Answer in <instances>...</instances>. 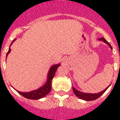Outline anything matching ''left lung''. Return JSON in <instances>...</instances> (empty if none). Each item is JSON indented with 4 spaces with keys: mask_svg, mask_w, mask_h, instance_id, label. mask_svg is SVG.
Returning <instances> with one entry per match:
<instances>
[{
    "mask_svg": "<svg viewBox=\"0 0 120 120\" xmlns=\"http://www.w3.org/2000/svg\"><path fill=\"white\" fill-rule=\"evenodd\" d=\"M99 40H101V41H103L105 43H106L107 45H108L109 46V47L111 48V50H112V47H111V46L110 44L106 40H105L104 38H99ZM109 86L108 87L105 89V90H102L101 92L100 93H96V94H91V93H82V92H80L79 90H77L74 87L72 86V88H73V91H74V93L75 95L77 96L79 98L81 99H83V100H85V101H93V100H95V99H98V98L101 96V95L103 94V93H105V91L108 89V88L109 87Z\"/></svg>",
    "mask_w": 120,
    "mask_h": 120,
    "instance_id": "8db88e82",
    "label": "left lung"
}]
</instances>
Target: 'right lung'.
Masks as SVG:
<instances>
[{
    "label": "right lung",
    "mask_w": 120,
    "mask_h": 120,
    "mask_svg": "<svg viewBox=\"0 0 120 120\" xmlns=\"http://www.w3.org/2000/svg\"><path fill=\"white\" fill-rule=\"evenodd\" d=\"M15 40V39L12 41V42L11 44V45L13 43V42ZM11 52V48L9 47L8 52L7 53L6 55V58L8 55V54ZM60 64H56V65H53L50 67V70L48 71V76H47V80L46 82L43 86L40 87V88H38V89L34 90H32L30 92H27V93H24V92H20L17 90V93H19L20 94L22 95V96L26 98L27 99H39L43 98L45 96H46V95L48 94V93H50V90L52 89V79L55 76V74L56 72L57 68H58V67L60 66Z\"/></svg>",
    "instance_id": "obj_1"
}]
</instances>
